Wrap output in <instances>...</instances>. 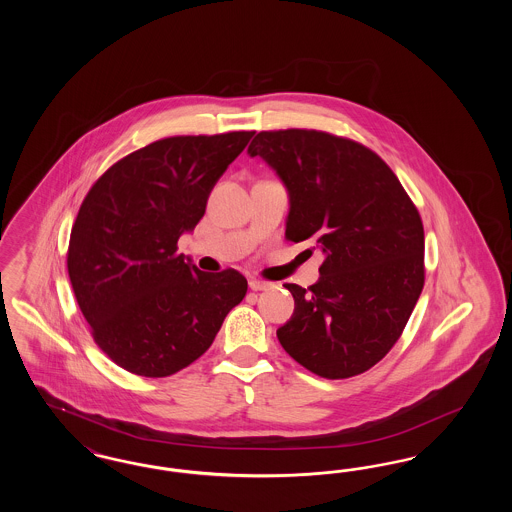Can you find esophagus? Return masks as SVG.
Wrapping results in <instances>:
<instances>
[{
  "mask_svg": "<svg viewBox=\"0 0 512 512\" xmlns=\"http://www.w3.org/2000/svg\"><path fill=\"white\" fill-rule=\"evenodd\" d=\"M268 286H270V284L265 282V280H257V278H251V280H249V288H251L253 292H263V290H267Z\"/></svg>",
  "mask_w": 512,
  "mask_h": 512,
  "instance_id": "34e87169",
  "label": "esophagus"
}]
</instances>
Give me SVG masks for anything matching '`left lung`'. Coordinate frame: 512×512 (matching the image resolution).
Returning a JSON list of instances; mask_svg holds the SVG:
<instances>
[{
  "label": "left lung",
  "instance_id": "8db88e82",
  "mask_svg": "<svg viewBox=\"0 0 512 512\" xmlns=\"http://www.w3.org/2000/svg\"><path fill=\"white\" fill-rule=\"evenodd\" d=\"M247 153L288 190L286 238L313 240L324 255L311 288L284 284L295 309L278 340L322 378L365 372L399 340L424 288V228L411 197L374 151L328 132H259Z\"/></svg>",
  "mask_w": 512,
  "mask_h": 512
}]
</instances>
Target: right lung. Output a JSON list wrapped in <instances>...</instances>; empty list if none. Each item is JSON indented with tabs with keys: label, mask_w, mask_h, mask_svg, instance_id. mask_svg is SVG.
<instances>
[{
	"label": "right lung",
	"mask_w": 512,
	"mask_h": 512,
	"mask_svg": "<svg viewBox=\"0 0 512 512\" xmlns=\"http://www.w3.org/2000/svg\"><path fill=\"white\" fill-rule=\"evenodd\" d=\"M255 132L174 136L105 172L74 220L67 267L99 349L124 370L165 378L192 365L242 301L247 280L201 272L176 253L213 186Z\"/></svg>",
	"instance_id": "add662e5"
}]
</instances>
